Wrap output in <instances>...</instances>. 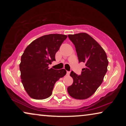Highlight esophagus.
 I'll list each match as a JSON object with an SVG mask.
<instances>
[{
    "mask_svg": "<svg viewBox=\"0 0 126 126\" xmlns=\"http://www.w3.org/2000/svg\"><path fill=\"white\" fill-rule=\"evenodd\" d=\"M69 75H70V72L67 71V72H66V75H67V76H69Z\"/></svg>",
    "mask_w": 126,
    "mask_h": 126,
    "instance_id": "1",
    "label": "esophagus"
}]
</instances>
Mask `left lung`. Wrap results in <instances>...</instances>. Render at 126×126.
Here are the masks:
<instances>
[{
	"label": "left lung",
	"mask_w": 126,
	"mask_h": 126,
	"mask_svg": "<svg viewBox=\"0 0 126 126\" xmlns=\"http://www.w3.org/2000/svg\"><path fill=\"white\" fill-rule=\"evenodd\" d=\"M68 37L75 45L79 62L85 63L81 75L72 71L70 76L73 82L68 87V94L76 99L90 97L102 83L107 71V56L102 47L85 32L70 34Z\"/></svg>",
	"instance_id": "obj_1"
}]
</instances>
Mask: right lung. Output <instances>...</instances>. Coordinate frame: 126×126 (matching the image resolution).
<instances>
[{
	"label": "right lung",
	"mask_w": 126,
	"mask_h": 126,
	"mask_svg": "<svg viewBox=\"0 0 126 126\" xmlns=\"http://www.w3.org/2000/svg\"><path fill=\"white\" fill-rule=\"evenodd\" d=\"M67 35L51 34L32 41L24 51L19 64L24 88L32 99L42 100L52 94L57 81L66 75L64 69L49 68Z\"/></svg>",
	"instance_id": "1"
}]
</instances>
